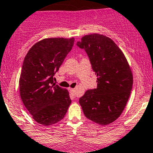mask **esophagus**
<instances>
[{
	"label": "esophagus",
	"mask_w": 153,
	"mask_h": 153,
	"mask_svg": "<svg viewBox=\"0 0 153 153\" xmlns=\"http://www.w3.org/2000/svg\"><path fill=\"white\" fill-rule=\"evenodd\" d=\"M70 93H71L72 95H75V89H70Z\"/></svg>",
	"instance_id": "esophagus-1"
}]
</instances>
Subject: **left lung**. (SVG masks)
Returning a JSON list of instances; mask_svg holds the SVG:
<instances>
[{
    "instance_id": "1",
    "label": "left lung",
    "mask_w": 153,
    "mask_h": 153,
    "mask_svg": "<svg viewBox=\"0 0 153 153\" xmlns=\"http://www.w3.org/2000/svg\"><path fill=\"white\" fill-rule=\"evenodd\" d=\"M77 45L85 50L97 78V88L86 91L79 103L86 118L107 125L122 114L131 95V67L121 49L104 35H86Z\"/></svg>"
}]
</instances>
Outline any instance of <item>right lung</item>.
<instances>
[{"instance_id": "obj_1", "label": "right lung", "mask_w": 153, "mask_h": 153, "mask_svg": "<svg viewBox=\"0 0 153 153\" xmlns=\"http://www.w3.org/2000/svg\"><path fill=\"white\" fill-rule=\"evenodd\" d=\"M75 39L48 38L27 53L19 80L24 105L39 124L49 126L64 118L71 103L66 89L53 83V75L71 51Z\"/></svg>"}]
</instances>
